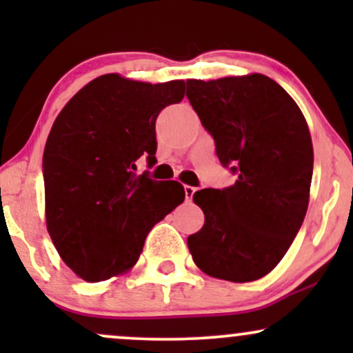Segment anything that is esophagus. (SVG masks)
<instances>
[{"mask_svg": "<svg viewBox=\"0 0 353 353\" xmlns=\"http://www.w3.org/2000/svg\"><path fill=\"white\" fill-rule=\"evenodd\" d=\"M196 188H192V185H184V194H185V201H192L194 194H196Z\"/></svg>", "mask_w": 353, "mask_h": 353, "instance_id": "1", "label": "esophagus"}]
</instances>
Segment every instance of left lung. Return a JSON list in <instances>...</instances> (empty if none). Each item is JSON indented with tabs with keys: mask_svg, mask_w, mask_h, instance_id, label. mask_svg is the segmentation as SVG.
Returning a JSON list of instances; mask_svg holds the SVG:
<instances>
[{
	"mask_svg": "<svg viewBox=\"0 0 353 353\" xmlns=\"http://www.w3.org/2000/svg\"><path fill=\"white\" fill-rule=\"evenodd\" d=\"M185 84L219 161L237 176L229 188L194 194L205 222L188 247L212 277L257 281L282 261L305 217L314 171L305 117L264 74Z\"/></svg>",
	"mask_w": 353,
	"mask_h": 353,
	"instance_id": "8db88e82",
	"label": "left lung"
}]
</instances>
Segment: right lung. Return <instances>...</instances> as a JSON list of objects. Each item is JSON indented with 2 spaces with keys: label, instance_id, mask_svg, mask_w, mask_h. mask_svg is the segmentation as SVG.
Masks as SVG:
<instances>
[{
  "label": "right lung",
  "instance_id": "add662e5",
  "mask_svg": "<svg viewBox=\"0 0 353 353\" xmlns=\"http://www.w3.org/2000/svg\"><path fill=\"white\" fill-rule=\"evenodd\" d=\"M184 81L149 84L104 74L52 124L43 154L46 225L61 259L88 282L136 264L149 230L184 201L176 181L137 174L156 161V119L184 98Z\"/></svg>",
  "mask_w": 353,
  "mask_h": 353
}]
</instances>
